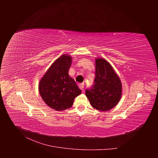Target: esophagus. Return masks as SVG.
Wrapping results in <instances>:
<instances>
[{"label":"esophagus","mask_w":158,"mask_h":158,"mask_svg":"<svg viewBox=\"0 0 158 158\" xmlns=\"http://www.w3.org/2000/svg\"><path fill=\"white\" fill-rule=\"evenodd\" d=\"M79 87L81 89H82V91H84V83H80L79 84Z\"/></svg>","instance_id":"34e87169"}]
</instances>
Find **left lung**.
<instances>
[{
	"instance_id": "left-lung-1",
	"label": "left lung",
	"mask_w": 158,
	"mask_h": 158,
	"mask_svg": "<svg viewBox=\"0 0 158 158\" xmlns=\"http://www.w3.org/2000/svg\"><path fill=\"white\" fill-rule=\"evenodd\" d=\"M121 80L112 66L103 59H95V77L92 86L85 89L92 106L101 111L113 109L120 101Z\"/></svg>"
}]
</instances>
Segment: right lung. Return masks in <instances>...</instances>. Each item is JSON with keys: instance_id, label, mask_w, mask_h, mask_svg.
Returning <instances> with one entry per match:
<instances>
[{"instance_id": "right-lung-1", "label": "right lung", "mask_w": 158, "mask_h": 158, "mask_svg": "<svg viewBox=\"0 0 158 158\" xmlns=\"http://www.w3.org/2000/svg\"><path fill=\"white\" fill-rule=\"evenodd\" d=\"M71 63L70 56H60L50 66L39 84L43 100L56 111L70 108L74 98L82 93L74 80L69 75Z\"/></svg>"}]
</instances>
